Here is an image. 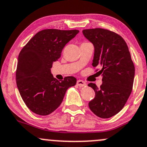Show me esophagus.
<instances>
[{"label": "esophagus", "instance_id": "34e87169", "mask_svg": "<svg viewBox=\"0 0 147 147\" xmlns=\"http://www.w3.org/2000/svg\"><path fill=\"white\" fill-rule=\"evenodd\" d=\"M77 85L79 86H86V83L85 82L82 81V80H78V82H77Z\"/></svg>", "mask_w": 147, "mask_h": 147}]
</instances>
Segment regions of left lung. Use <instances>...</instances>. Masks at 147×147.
Masks as SVG:
<instances>
[{"mask_svg":"<svg viewBox=\"0 0 147 147\" xmlns=\"http://www.w3.org/2000/svg\"><path fill=\"white\" fill-rule=\"evenodd\" d=\"M83 35L94 45L92 65L101 67L102 84L88 86L95 92L90 110L101 118L116 115L124 107L133 86L135 66L125 40L120 35L101 28L84 29Z\"/></svg>","mask_w":147,"mask_h":147,"instance_id":"left-lung-1","label":"left lung"}]
</instances>
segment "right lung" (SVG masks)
Returning <instances> with one entry per match:
<instances>
[{
    "label": "right lung",
    "instance_id": "obj_1",
    "mask_svg": "<svg viewBox=\"0 0 147 147\" xmlns=\"http://www.w3.org/2000/svg\"><path fill=\"white\" fill-rule=\"evenodd\" d=\"M78 33L76 29H44L21 50L16 70L17 86L26 106L34 113H51L61 104L67 89L76 84L74 77L57 80L51 68L61 57L64 46Z\"/></svg>",
    "mask_w": 147,
    "mask_h": 147
}]
</instances>
